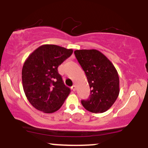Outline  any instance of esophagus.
<instances>
[{
  "instance_id": "34e87169",
  "label": "esophagus",
  "mask_w": 148,
  "mask_h": 148,
  "mask_svg": "<svg viewBox=\"0 0 148 148\" xmlns=\"http://www.w3.org/2000/svg\"><path fill=\"white\" fill-rule=\"evenodd\" d=\"M71 88H72L73 91H75V90H76V86H74H74H72V87H71Z\"/></svg>"
}]
</instances>
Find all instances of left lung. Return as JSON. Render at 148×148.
<instances>
[{"label":"left lung","instance_id":"obj_1","mask_svg":"<svg viewBox=\"0 0 148 148\" xmlns=\"http://www.w3.org/2000/svg\"><path fill=\"white\" fill-rule=\"evenodd\" d=\"M74 54L87 77L90 94L81 100L83 106L92 113H103L116 101L120 82L116 69L107 58L96 49L74 51Z\"/></svg>","mask_w":148,"mask_h":148}]
</instances>
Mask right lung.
Here are the masks:
<instances>
[{"mask_svg":"<svg viewBox=\"0 0 148 148\" xmlns=\"http://www.w3.org/2000/svg\"><path fill=\"white\" fill-rule=\"evenodd\" d=\"M72 49L53 45L40 46L28 57L22 68L23 90L32 106L44 113L58 111L70 93L58 67Z\"/></svg>","mask_w":148,"mask_h":148,"instance_id":"1","label":"right lung"}]
</instances>
